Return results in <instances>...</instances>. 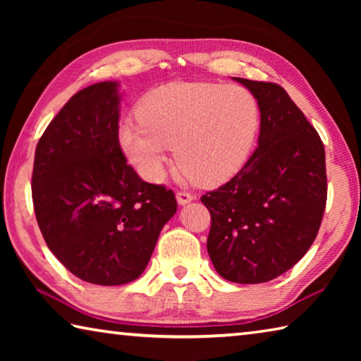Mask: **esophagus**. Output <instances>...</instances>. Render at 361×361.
<instances>
[{
    "instance_id": "1",
    "label": "esophagus",
    "mask_w": 361,
    "mask_h": 361,
    "mask_svg": "<svg viewBox=\"0 0 361 361\" xmlns=\"http://www.w3.org/2000/svg\"><path fill=\"white\" fill-rule=\"evenodd\" d=\"M194 199V195L188 191H178L176 192V200H178L180 205H186Z\"/></svg>"
}]
</instances>
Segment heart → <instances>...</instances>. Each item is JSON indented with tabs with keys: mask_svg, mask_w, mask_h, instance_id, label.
Instances as JSON below:
<instances>
[{
	"mask_svg": "<svg viewBox=\"0 0 361 361\" xmlns=\"http://www.w3.org/2000/svg\"><path fill=\"white\" fill-rule=\"evenodd\" d=\"M138 118L122 122L118 143L145 180L164 178L175 146L176 162L189 178L215 186L247 164L261 113L255 95L240 85L178 81L146 94Z\"/></svg>",
	"mask_w": 361,
	"mask_h": 361,
	"instance_id": "1",
	"label": "heart"
}]
</instances>
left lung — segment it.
<instances>
[{"label": "left lung", "instance_id": "obj_1", "mask_svg": "<svg viewBox=\"0 0 361 361\" xmlns=\"http://www.w3.org/2000/svg\"><path fill=\"white\" fill-rule=\"evenodd\" d=\"M261 113L258 148L200 200L212 215L207 252L223 279L262 283L307 253L326 205L325 146L282 85L234 78Z\"/></svg>", "mask_w": 361, "mask_h": 361}]
</instances>
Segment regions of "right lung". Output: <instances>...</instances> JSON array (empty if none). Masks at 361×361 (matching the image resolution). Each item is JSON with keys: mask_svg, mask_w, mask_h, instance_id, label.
Here are the masks:
<instances>
[{"mask_svg": "<svg viewBox=\"0 0 361 361\" xmlns=\"http://www.w3.org/2000/svg\"><path fill=\"white\" fill-rule=\"evenodd\" d=\"M118 87L97 82L65 103L36 146L32 176L49 250L84 282L106 286L142 276L176 212L172 189L143 181L127 164Z\"/></svg>", "mask_w": 361, "mask_h": 361, "instance_id": "right-lung-1", "label": "right lung"}]
</instances>
